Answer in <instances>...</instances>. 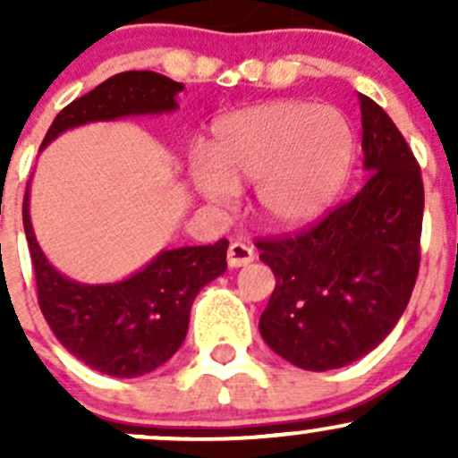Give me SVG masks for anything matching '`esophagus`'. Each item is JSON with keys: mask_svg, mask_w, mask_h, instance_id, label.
I'll list each match as a JSON object with an SVG mask.
<instances>
[{"mask_svg": "<svg viewBox=\"0 0 458 458\" xmlns=\"http://www.w3.org/2000/svg\"><path fill=\"white\" fill-rule=\"evenodd\" d=\"M255 261V250L252 246L243 242H233L228 248V266L230 267H242L248 266V263Z\"/></svg>", "mask_w": 458, "mask_h": 458, "instance_id": "34e87169", "label": "esophagus"}]
</instances>
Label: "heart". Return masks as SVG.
I'll use <instances>...</instances> for the list:
<instances>
[{
    "instance_id": "1",
    "label": "heart",
    "mask_w": 458,
    "mask_h": 458,
    "mask_svg": "<svg viewBox=\"0 0 458 458\" xmlns=\"http://www.w3.org/2000/svg\"><path fill=\"white\" fill-rule=\"evenodd\" d=\"M357 140L344 113L308 101L234 110L210 128L206 155L191 159V182L208 203L228 208L255 183L261 219L297 228L326 215L354 165Z\"/></svg>"
}]
</instances>
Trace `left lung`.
<instances>
[{
	"label": "left lung",
	"instance_id": "obj_1",
	"mask_svg": "<svg viewBox=\"0 0 458 458\" xmlns=\"http://www.w3.org/2000/svg\"><path fill=\"white\" fill-rule=\"evenodd\" d=\"M359 101L366 186L312 228L257 242L276 276L263 341L312 372L350 366L390 335L421 261V170L386 110Z\"/></svg>",
	"mask_w": 458,
	"mask_h": 458
}]
</instances>
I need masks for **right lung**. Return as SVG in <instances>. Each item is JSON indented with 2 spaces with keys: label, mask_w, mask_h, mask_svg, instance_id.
Returning a JSON list of instances; mask_svg holds the SVG:
<instances>
[{
  "label": "right lung",
  "mask_w": 458,
  "mask_h": 458,
  "mask_svg": "<svg viewBox=\"0 0 458 458\" xmlns=\"http://www.w3.org/2000/svg\"><path fill=\"white\" fill-rule=\"evenodd\" d=\"M183 84L152 71H128L68 104L46 132L50 141L71 128L122 117L177 110ZM30 183L24 195V230L35 267L37 297L59 344L108 377L132 378L164 366L188 332L199 290L224 275L228 242L161 250L150 263L114 284H80L64 276L41 252L30 224Z\"/></svg>",
  "instance_id": "right-lung-1"
}]
</instances>
